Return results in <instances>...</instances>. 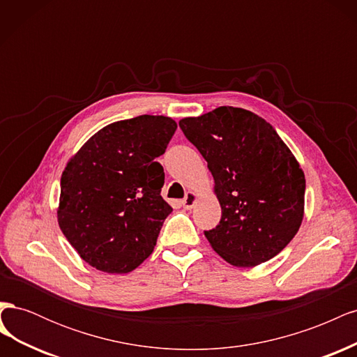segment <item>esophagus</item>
Returning <instances> with one entry per match:
<instances>
[{
    "label": "esophagus",
    "mask_w": 357,
    "mask_h": 357,
    "mask_svg": "<svg viewBox=\"0 0 357 357\" xmlns=\"http://www.w3.org/2000/svg\"><path fill=\"white\" fill-rule=\"evenodd\" d=\"M195 202H197V195H195V192H188V193H186V197L183 198V201H181V205H183V208L192 210V208H193V205H195Z\"/></svg>",
    "instance_id": "esophagus-1"
}]
</instances>
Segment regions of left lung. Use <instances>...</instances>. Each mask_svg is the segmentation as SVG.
<instances>
[{
	"mask_svg": "<svg viewBox=\"0 0 357 357\" xmlns=\"http://www.w3.org/2000/svg\"><path fill=\"white\" fill-rule=\"evenodd\" d=\"M178 125L214 178L222 219L204 231L211 247L235 266H256L277 256L304 218L305 177L275 129L235 107L181 119Z\"/></svg>",
	"mask_w": 357,
	"mask_h": 357,
	"instance_id": "1",
	"label": "left lung"
}]
</instances>
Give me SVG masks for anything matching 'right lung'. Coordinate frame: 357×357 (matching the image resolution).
I'll return each instance as SVG.
<instances>
[{"instance_id":"add662e5","label":"right lung","mask_w":357,"mask_h":357,"mask_svg":"<svg viewBox=\"0 0 357 357\" xmlns=\"http://www.w3.org/2000/svg\"><path fill=\"white\" fill-rule=\"evenodd\" d=\"M177 129L171 117L143 114L91 137L61 177L59 228L84 262L131 273L152 255L172 211L160 197L165 153Z\"/></svg>"}]
</instances>
